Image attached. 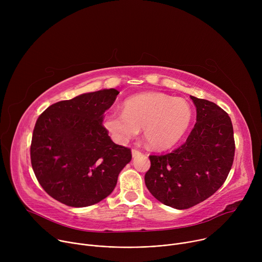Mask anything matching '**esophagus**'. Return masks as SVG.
Here are the masks:
<instances>
[{
	"instance_id": "obj_1",
	"label": "esophagus",
	"mask_w": 262,
	"mask_h": 262,
	"mask_svg": "<svg viewBox=\"0 0 262 262\" xmlns=\"http://www.w3.org/2000/svg\"><path fill=\"white\" fill-rule=\"evenodd\" d=\"M141 154V151L139 150V149H137V148H133L132 149V155H133V157H137V156H139Z\"/></svg>"
}]
</instances>
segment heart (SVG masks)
I'll return each instance as SVG.
<instances>
[{
  "label": "heart",
  "mask_w": 262,
  "mask_h": 262,
  "mask_svg": "<svg viewBox=\"0 0 262 262\" xmlns=\"http://www.w3.org/2000/svg\"><path fill=\"white\" fill-rule=\"evenodd\" d=\"M193 118L190 103L164 93H141L123 102V112H112L103 120L116 142L126 143L143 128L147 144L157 150L174 146L188 130Z\"/></svg>",
  "instance_id": "b5f03b06"
}]
</instances>
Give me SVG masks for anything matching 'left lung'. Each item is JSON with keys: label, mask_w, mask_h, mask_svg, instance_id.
Wrapping results in <instances>:
<instances>
[{"label": "left lung", "mask_w": 262, "mask_h": 262, "mask_svg": "<svg viewBox=\"0 0 262 262\" xmlns=\"http://www.w3.org/2000/svg\"><path fill=\"white\" fill-rule=\"evenodd\" d=\"M197 122L186 141L170 154L149 156L148 191L165 205L186 209L206 200L225 182L234 160L231 119L214 102L191 96Z\"/></svg>", "instance_id": "obj_1"}]
</instances>
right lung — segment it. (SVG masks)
Listing matches in <instances>:
<instances>
[{"instance_id":"obj_1","label":"right lung","mask_w":262,"mask_h":262,"mask_svg":"<svg viewBox=\"0 0 262 262\" xmlns=\"http://www.w3.org/2000/svg\"><path fill=\"white\" fill-rule=\"evenodd\" d=\"M116 89L85 93L50 105L36 121L31 164L42 189L72 207L98 203L115 189L130 149L115 144L102 125Z\"/></svg>"}]
</instances>
